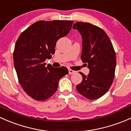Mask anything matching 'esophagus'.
Returning <instances> with one entry per match:
<instances>
[{"label": "esophagus", "mask_w": 131, "mask_h": 131, "mask_svg": "<svg viewBox=\"0 0 131 131\" xmlns=\"http://www.w3.org/2000/svg\"><path fill=\"white\" fill-rule=\"evenodd\" d=\"M75 73V71H73V70L71 69H69V74H72Z\"/></svg>", "instance_id": "obj_1"}]
</instances>
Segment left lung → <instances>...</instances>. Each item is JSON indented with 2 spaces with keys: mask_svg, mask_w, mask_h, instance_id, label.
<instances>
[{
  "mask_svg": "<svg viewBox=\"0 0 131 131\" xmlns=\"http://www.w3.org/2000/svg\"><path fill=\"white\" fill-rule=\"evenodd\" d=\"M73 29L82 36L81 58L90 72L76 86L78 92L89 100L100 98L108 91L115 75L116 56L112 43L104 31L89 23L77 22Z\"/></svg>",
  "mask_w": 131,
  "mask_h": 131,
  "instance_id": "1",
  "label": "left lung"
}]
</instances>
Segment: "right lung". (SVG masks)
Listing matches in <instances>:
<instances>
[{"instance_id": "right-lung-1", "label": "right lung", "mask_w": 131, "mask_h": 131, "mask_svg": "<svg viewBox=\"0 0 131 131\" xmlns=\"http://www.w3.org/2000/svg\"><path fill=\"white\" fill-rule=\"evenodd\" d=\"M73 21H39L19 36L14 48V65L19 82L29 96L38 101L56 93L59 81L68 74L66 67L55 68L45 61L51 59L59 39L69 33Z\"/></svg>"}]
</instances>
